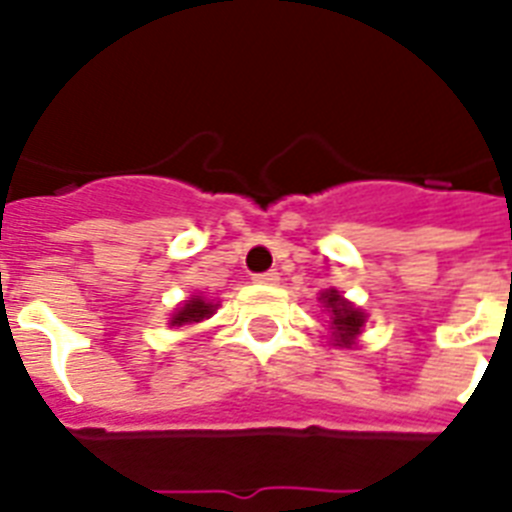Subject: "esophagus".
<instances>
[{"instance_id": "34e87169", "label": "esophagus", "mask_w": 512, "mask_h": 512, "mask_svg": "<svg viewBox=\"0 0 512 512\" xmlns=\"http://www.w3.org/2000/svg\"><path fill=\"white\" fill-rule=\"evenodd\" d=\"M255 281H257V284H276V281H279V271H265V273H257Z\"/></svg>"}]
</instances>
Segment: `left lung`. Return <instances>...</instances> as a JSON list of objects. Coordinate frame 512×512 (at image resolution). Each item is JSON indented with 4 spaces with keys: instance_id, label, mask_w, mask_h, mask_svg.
<instances>
[{
    "instance_id": "obj_1",
    "label": "left lung",
    "mask_w": 512,
    "mask_h": 512,
    "mask_svg": "<svg viewBox=\"0 0 512 512\" xmlns=\"http://www.w3.org/2000/svg\"><path fill=\"white\" fill-rule=\"evenodd\" d=\"M319 300L329 311V329H332L335 345H340V348H353L356 337L364 332L366 313L361 308H356L353 303H348L337 289L321 292Z\"/></svg>"
}]
</instances>
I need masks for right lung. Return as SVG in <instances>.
Returning a JSON list of instances; mask_svg holds the SVG:
<instances>
[{"instance_id":"1","label":"right lung","mask_w":512,"mask_h":512,"mask_svg":"<svg viewBox=\"0 0 512 512\" xmlns=\"http://www.w3.org/2000/svg\"><path fill=\"white\" fill-rule=\"evenodd\" d=\"M217 305L215 303H207L204 297L193 295L191 300H185L175 313H172L170 324L172 327H183V324H199V321L209 319L212 313H215Z\"/></svg>"}]
</instances>
